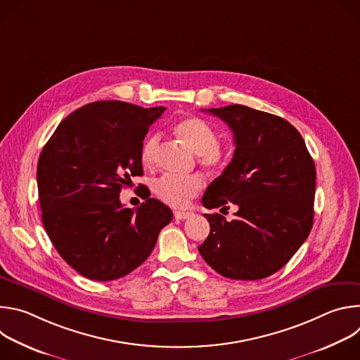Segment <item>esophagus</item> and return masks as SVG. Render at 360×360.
<instances>
[{
    "label": "esophagus",
    "mask_w": 360,
    "mask_h": 360,
    "mask_svg": "<svg viewBox=\"0 0 360 360\" xmlns=\"http://www.w3.org/2000/svg\"><path fill=\"white\" fill-rule=\"evenodd\" d=\"M174 217H175V219H178V221H184V219H188L189 217H192V214H191V212L175 211V212H174Z\"/></svg>",
    "instance_id": "esophagus-1"
}]
</instances>
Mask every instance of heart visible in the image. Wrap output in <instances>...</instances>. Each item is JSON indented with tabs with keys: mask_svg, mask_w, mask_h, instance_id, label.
Segmentation results:
<instances>
[{
	"mask_svg": "<svg viewBox=\"0 0 360 360\" xmlns=\"http://www.w3.org/2000/svg\"><path fill=\"white\" fill-rule=\"evenodd\" d=\"M176 135L182 142L193 150L199 164L211 171H221L228 165V153L219 146L217 131L202 118L189 117L181 120L175 125ZM161 136L152 134L146 136L141 146V162L145 168H153L158 160ZM202 188V181L196 175L172 176L164 175L153 184V193L171 207L184 208Z\"/></svg>",
	"mask_w": 360,
	"mask_h": 360,
	"instance_id": "1",
	"label": "heart"
}]
</instances>
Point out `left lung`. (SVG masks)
<instances>
[{"mask_svg":"<svg viewBox=\"0 0 360 360\" xmlns=\"http://www.w3.org/2000/svg\"><path fill=\"white\" fill-rule=\"evenodd\" d=\"M203 111V110H202ZM233 132V158L205 191V208L238 211L232 221L205 214L211 232L198 249L229 279L256 281L285 266L314 225L316 169L286 120L245 105L211 108Z\"/></svg>","mask_w":360,"mask_h":360,"instance_id":"8db88e82","label":"left lung"}]
</instances>
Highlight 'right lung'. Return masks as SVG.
Listing matches in <instances>:
<instances>
[{
	"instance_id": "right-lung-1",
	"label": "right lung",
	"mask_w": 360,
	"mask_h": 360,
	"mask_svg": "<svg viewBox=\"0 0 360 360\" xmlns=\"http://www.w3.org/2000/svg\"><path fill=\"white\" fill-rule=\"evenodd\" d=\"M165 107L91 102L68 115L45 143L37 184L44 228L61 258L82 276L107 282L136 269L172 221V211L145 195L136 210L120 200L142 175L141 146Z\"/></svg>"
}]
</instances>
